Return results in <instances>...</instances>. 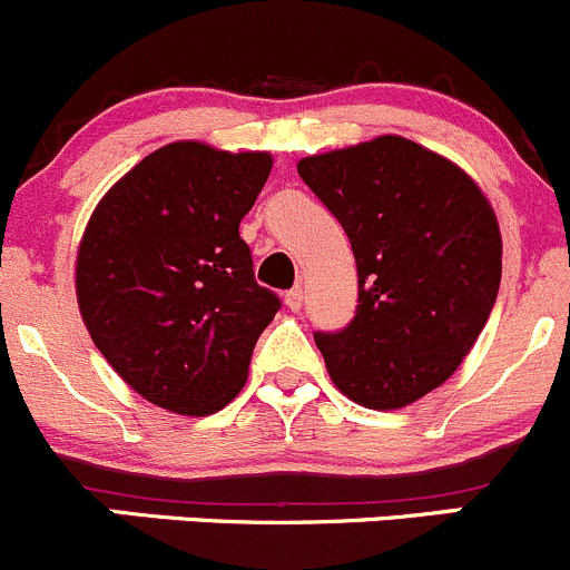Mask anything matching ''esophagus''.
I'll list each match as a JSON object with an SVG mask.
<instances>
[{"label": "esophagus", "instance_id": "1", "mask_svg": "<svg viewBox=\"0 0 570 570\" xmlns=\"http://www.w3.org/2000/svg\"><path fill=\"white\" fill-rule=\"evenodd\" d=\"M302 304H304L302 287H293V291L285 293V307L291 309V313H298V309H302Z\"/></svg>", "mask_w": 570, "mask_h": 570}]
</instances>
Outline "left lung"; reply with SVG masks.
I'll return each mask as SVG.
<instances>
[{"instance_id": "8db88e82", "label": "left lung", "mask_w": 570, "mask_h": 570, "mask_svg": "<svg viewBox=\"0 0 570 570\" xmlns=\"http://www.w3.org/2000/svg\"><path fill=\"white\" fill-rule=\"evenodd\" d=\"M298 177L357 261V315L341 332H315L332 382L368 410L419 402L460 368L493 309L501 233L488 196L402 135L302 157Z\"/></svg>"}]
</instances>
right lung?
Here are the masks:
<instances>
[{"mask_svg": "<svg viewBox=\"0 0 570 570\" xmlns=\"http://www.w3.org/2000/svg\"><path fill=\"white\" fill-rule=\"evenodd\" d=\"M272 166L268 151L174 140L88 218L75 266L82 321L112 371L168 413L227 407L279 309L238 233Z\"/></svg>", "mask_w": 570, "mask_h": 570, "instance_id": "1", "label": "right lung"}]
</instances>
